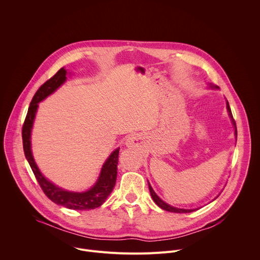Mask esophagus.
I'll use <instances>...</instances> for the list:
<instances>
[{
  "instance_id": "esophagus-1",
  "label": "esophagus",
  "mask_w": 260,
  "mask_h": 260,
  "mask_svg": "<svg viewBox=\"0 0 260 260\" xmlns=\"http://www.w3.org/2000/svg\"><path fill=\"white\" fill-rule=\"evenodd\" d=\"M140 143H141V138H140V136L137 135V134L131 135V136L126 139V141H125V144H126L127 146H129V147H136V146L140 145Z\"/></svg>"
}]
</instances>
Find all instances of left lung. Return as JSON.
<instances>
[{"label": "left lung", "instance_id": "left-lung-1", "mask_svg": "<svg viewBox=\"0 0 260 260\" xmlns=\"http://www.w3.org/2000/svg\"><path fill=\"white\" fill-rule=\"evenodd\" d=\"M226 107H228V110H229V113H230V116L232 117V119H233V123L235 124V126H236V121H235V119H234V117H233V114H232V110H231V107H230V104H229V102H226ZM236 135H237V127H236ZM149 190H150V193H151V197H152V199H153V201L155 202V204L159 207V208H161V209H164L165 211H168V212H173V213H190V212H193L194 210H185V209H178V208H174V207H172V206H170V205H168L167 203H165L164 201H161L158 197H157V194L154 192V190L152 189V187H151V185L149 184Z\"/></svg>", "mask_w": 260, "mask_h": 260}]
</instances>
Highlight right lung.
<instances>
[{"label":"right lung","instance_id":"right-lung-1","mask_svg":"<svg viewBox=\"0 0 260 260\" xmlns=\"http://www.w3.org/2000/svg\"><path fill=\"white\" fill-rule=\"evenodd\" d=\"M66 74L67 71L63 68L59 69L56 72V74H54L50 79H48L44 84H42L39 87L38 90L36 91L29 104L27 114L22 125V145L25 158L27 159L29 167L37 179V182L39 183L40 187L45 193V196L56 205L63 206L71 210L83 211L94 209L102 206L107 200V198L110 196V193L112 192L115 186L117 177L119 148L111 153L109 158L104 164L101 175L98 179V182L94 184V186L85 192L67 191L58 188L55 185L50 183L47 179L44 178L39 169L37 168V165L32 158L30 151V131L36 115V111L37 108H38V103H40L46 96L51 94L66 81Z\"/></svg>","mask_w":260,"mask_h":260}]
</instances>
